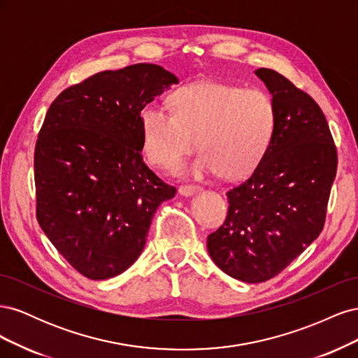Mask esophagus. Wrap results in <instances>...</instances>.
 I'll list each match as a JSON object with an SVG mask.
<instances>
[{
  "instance_id": "34e87169",
  "label": "esophagus",
  "mask_w": 358,
  "mask_h": 358,
  "mask_svg": "<svg viewBox=\"0 0 358 358\" xmlns=\"http://www.w3.org/2000/svg\"><path fill=\"white\" fill-rule=\"evenodd\" d=\"M200 191H201V188L196 187V185H185V187L179 188V194L183 197H191V196H194V194L200 192Z\"/></svg>"
}]
</instances>
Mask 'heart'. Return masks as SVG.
Masks as SVG:
<instances>
[{
    "mask_svg": "<svg viewBox=\"0 0 358 358\" xmlns=\"http://www.w3.org/2000/svg\"><path fill=\"white\" fill-rule=\"evenodd\" d=\"M140 128L150 164L175 170L197 143L201 152L192 162L194 175L218 171L224 179H239L266 157L276 131V109L262 90L199 83L173 92L170 110L145 106Z\"/></svg>",
    "mask_w": 358,
    "mask_h": 358,
    "instance_id": "1",
    "label": "heart"
}]
</instances>
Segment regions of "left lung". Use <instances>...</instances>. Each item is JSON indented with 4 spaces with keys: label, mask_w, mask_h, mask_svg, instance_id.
<instances>
[{
    "label": "left lung",
    "mask_w": 358,
    "mask_h": 358,
    "mask_svg": "<svg viewBox=\"0 0 358 358\" xmlns=\"http://www.w3.org/2000/svg\"><path fill=\"white\" fill-rule=\"evenodd\" d=\"M255 74L272 94L275 137L252 175L227 192V218L208 236L213 263L248 284L282 272L320 236L338 167L330 128L315 100L275 70Z\"/></svg>",
    "instance_id": "1"
}]
</instances>
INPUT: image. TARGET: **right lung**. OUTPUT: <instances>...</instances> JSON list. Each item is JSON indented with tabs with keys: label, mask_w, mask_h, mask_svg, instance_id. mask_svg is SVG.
Here are the masks:
<instances>
[{
	"label": "right lung",
	"mask_w": 358,
	"mask_h": 358,
	"mask_svg": "<svg viewBox=\"0 0 358 358\" xmlns=\"http://www.w3.org/2000/svg\"><path fill=\"white\" fill-rule=\"evenodd\" d=\"M176 83L161 66L134 64L70 86L49 107L34 154L37 221L86 278L125 272L158 206L175 197L145 164L140 112Z\"/></svg>",
	"instance_id": "add662e5"
}]
</instances>
